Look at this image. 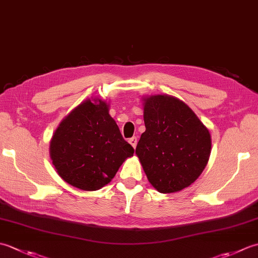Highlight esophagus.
<instances>
[{"mask_svg": "<svg viewBox=\"0 0 258 258\" xmlns=\"http://www.w3.org/2000/svg\"><path fill=\"white\" fill-rule=\"evenodd\" d=\"M128 143H130L131 145H132V146L134 147V149H135L136 145H138V138H135V136H133L132 139L128 140Z\"/></svg>", "mask_w": 258, "mask_h": 258, "instance_id": "esophagus-1", "label": "esophagus"}]
</instances>
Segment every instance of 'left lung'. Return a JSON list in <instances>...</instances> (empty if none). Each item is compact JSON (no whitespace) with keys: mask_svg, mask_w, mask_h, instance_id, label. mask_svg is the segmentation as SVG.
I'll return each instance as SVG.
<instances>
[{"mask_svg":"<svg viewBox=\"0 0 258 258\" xmlns=\"http://www.w3.org/2000/svg\"><path fill=\"white\" fill-rule=\"evenodd\" d=\"M145 132L136 155L149 182L160 193H175L199 178L211 155V134L178 98L163 94L143 98Z\"/></svg>","mask_w":258,"mask_h":258,"instance_id":"1","label":"left lung"}]
</instances>
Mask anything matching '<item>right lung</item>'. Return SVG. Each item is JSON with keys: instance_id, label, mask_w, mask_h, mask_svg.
Instances as JSON below:
<instances>
[{"instance_id": "add662e5", "label": "right lung", "mask_w": 258, "mask_h": 258, "mask_svg": "<svg viewBox=\"0 0 258 258\" xmlns=\"http://www.w3.org/2000/svg\"><path fill=\"white\" fill-rule=\"evenodd\" d=\"M108 104L86 100L65 117L53 134L50 156L57 174L83 190H97L111 182L134 149L108 114Z\"/></svg>"}]
</instances>
